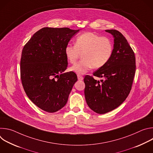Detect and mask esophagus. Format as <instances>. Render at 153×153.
<instances>
[{"instance_id":"obj_1","label":"esophagus","mask_w":153,"mask_h":153,"mask_svg":"<svg viewBox=\"0 0 153 153\" xmlns=\"http://www.w3.org/2000/svg\"><path fill=\"white\" fill-rule=\"evenodd\" d=\"M77 79H78V80H82L83 79V77L82 76L77 75Z\"/></svg>"}]
</instances>
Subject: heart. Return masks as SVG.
<instances>
[{
	"label": "heart",
	"instance_id": "heart-1",
	"mask_svg": "<svg viewBox=\"0 0 153 153\" xmlns=\"http://www.w3.org/2000/svg\"><path fill=\"white\" fill-rule=\"evenodd\" d=\"M113 51L111 41L91 32L84 33L76 39L74 46L68 44L65 48L67 60L74 63L82 54V60L70 67V71L78 75H83L92 68L103 67L110 59Z\"/></svg>",
	"mask_w": 153,
	"mask_h": 153
}]
</instances>
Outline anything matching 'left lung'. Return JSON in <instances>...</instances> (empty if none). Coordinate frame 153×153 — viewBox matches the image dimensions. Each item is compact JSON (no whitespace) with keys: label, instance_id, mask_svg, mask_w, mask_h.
I'll return each mask as SVG.
<instances>
[{"label":"left lung","instance_id":"left-lung-1","mask_svg":"<svg viewBox=\"0 0 153 153\" xmlns=\"http://www.w3.org/2000/svg\"><path fill=\"white\" fill-rule=\"evenodd\" d=\"M114 38L112 56L106 64L93 73L103 78L95 80L86 75L85 97L87 105L98 114L110 112L120 106L128 97L136 71L134 53L123 34L116 30H107Z\"/></svg>","mask_w":153,"mask_h":153}]
</instances>
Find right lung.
<instances>
[{"label": "right lung", "mask_w": 153, "mask_h": 153, "mask_svg": "<svg viewBox=\"0 0 153 153\" xmlns=\"http://www.w3.org/2000/svg\"><path fill=\"white\" fill-rule=\"evenodd\" d=\"M80 30L40 29L24 46L20 77L29 99L42 110L54 113L66 105L77 75L63 73L68 67L65 48Z\"/></svg>", "instance_id": "right-lung-1"}]
</instances>
